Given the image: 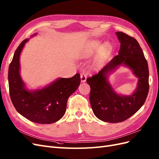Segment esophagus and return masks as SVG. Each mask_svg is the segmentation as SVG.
<instances>
[{"label":"esophagus","mask_w":159,"mask_h":159,"mask_svg":"<svg viewBox=\"0 0 159 159\" xmlns=\"http://www.w3.org/2000/svg\"><path fill=\"white\" fill-rule=\"evenodd\" d=\"M80 78H81V82H85V81H86V79H87V77H86V75L85 74H81Z\"/></svg>","instance_id":"esophagus-1"}]
</instances>
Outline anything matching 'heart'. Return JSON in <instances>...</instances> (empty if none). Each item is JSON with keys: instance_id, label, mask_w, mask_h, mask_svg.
I'll return each instance as SVG.
<instances>
[{"instance_id": "b5f03b06", "label": "heart", "mask_w": 159, "mask_h": 159, "mask_svg": "<svg viewBox=\"0 0 159 159\" xmlns=\"http://www.w3.org/2000/svg\"><path fill=\"white\" fill-rule=\"evenodd\" d=\"M101 43L98 40H93L88 43L80 52V56L83 58H88L90 56L93 55L99 49ZM111 48V46L109 42L103 44L99 50V52L95 57L92 62V66L94 67L98 66L102 63L105 57L109 54Z\"/></svg>"}]
</instances>
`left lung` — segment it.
I'll list each match as a JSON object with an SVG mask.
<instances>
[{"instance_id": "left-lung-1", "label": "left lung", "mask_w": 159, "mask_h": 159, "mask_svg": "<svg viewBox=\"0 0 159 159\" xmlns=\"http://www.w3.org/2000/svg\"><path fill=\"white\" fill-rule=\"evenodd\" d=\"M115 34L121 43L119 54L86 80L91 88L89 101L94 115L112 123L125 121L135 113L145 102L149 89L148 63L140 45L126 34ZM121 65L127 66L138 78L136 89L131 95L117 94L108 80V75Z\"/></svg>"}]
</instances>
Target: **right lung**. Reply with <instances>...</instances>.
<instances>
[{"label":"right lung","mask_w":159,"mask_h":159,"mask_svg":"<svg viewBox=\"0 0 159 159\" xmlns=\"http://www.w3.org/2000/svg\"><path fill=\"white\" fill-rule=\"evenodd\" d=\"M28 41L27 38L18 46L9 66L8 79L11 101L17 111L30 121L40 124L55 123L64 115L68 98L80 84V75L57 78L41 89H27L20 74V56Z\"/></svg>","instance_id":"add662e5"}]
</instances>
